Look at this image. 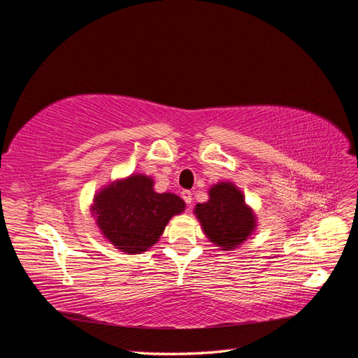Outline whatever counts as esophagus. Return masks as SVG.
<instances>
[{"instance_id":"obj_1","label":"esophagus","mask_w":358,"mask_h":358,"mask_svg":"<svg viewBox=\"0 0 358 358\" xmlns=\"http://www.w3.org/2000/svg\"><path fill=\"white\" fill-rule=\"evenodd\" d=\"M180 196H182L183 201H185L188 206L192 203V192H191V191H188V189L182 191V192H180Z\"/></svg>"}]
</instances>
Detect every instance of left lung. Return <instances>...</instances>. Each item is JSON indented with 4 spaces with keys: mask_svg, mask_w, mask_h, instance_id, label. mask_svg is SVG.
<instances>
[{
    "mask_svg": "<svg viewBox=\"0 0 358 358\" xmlns=\"http://www.w3.org/2000/svg\"><path fill=\"white\" fill-rule=\"evenodd\" d=\"M204 234L222 251L242 245L255 230V215L245 204L243 194L230 182L216 183L209 189V201L196 206Z\"/></svg>",
    "mask_w": 358,
    "mask_h": 358,
    "instance_id": "left-lung-1",
    "label": "left lung"
}]
</instances>
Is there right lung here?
Wrapping results in <instances>:
<instances>
[{"label":"right lung","instance_id":"right-lung-1","mask_svg":"<svg viewBox=\"0 0 358 358\" xmlns=\"http://www.w3.org/2000/svg\"><path fill=\"white\" fill-rule=\"evenodd\" d=\"M92 210L101 233L119 251L142 254L154 246L173 215L185 210L176 194L154 191V180L131 175L103 188Z\"/></svg>","mask_w":358,"mask_h":358}]
</instances>
